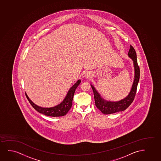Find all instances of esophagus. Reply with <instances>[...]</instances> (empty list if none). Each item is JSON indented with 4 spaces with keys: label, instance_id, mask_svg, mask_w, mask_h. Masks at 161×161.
I'll use <instances>...</instances> for the list:
<instances>
[{
    "label": "esophagus",
    "instance_id": "obj_1",
    "mask_svg": "<svg viewBox=\"0 0 161 161\" xmlns=\"http://www.w3.org/2000/svg\"><path fill=\"white\" fill-rule=\"evenodd\" d=\"M85 76H86L87 78H88V79H90L91 78V75H90V74L89 73H87L85 74Z\"/></svg>",
    "mask_w": 161,
    "mask_h": 161
}]
</instances>
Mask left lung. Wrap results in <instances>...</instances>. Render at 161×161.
I'll return each mask as SVG.
<instances>
[{
  "instance_id": "8db88e82",
  "label": "left lung",
  "mask_w": 161,
  "mask_h": 161,
  "mask_svg": "<svg viewBox=\"0 0 161 161\" xmlns=\"http://www.w3.org/2000/svg\"><path fill=\"white\" fill-rule=\"evenodd\" d=\"M128 56L131 58L133 61L135 70V76L131 91H130V93L128 95V96L126 97L125 99L115 102L109 101L108 102L103 99L100 97V94L98 93V92L95 89V88L92 85H91L93 91L96 106L104 114L108 115L125 110L132 104L134 97L136 96L137 86L140 78V68L137 62V57L136 50L131 45H130Z\"/></svg>"
}]
</instances>
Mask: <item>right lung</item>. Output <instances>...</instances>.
Segmentation results:
<instances>
[{
    "label": "right lung",
    "instance_id": "right-lung-1",
    "mask_svg": "<svg viewBox=\"0 0 161 161\" xmlns=\"http://www.w3.org/2000/svg\"><path fill=\"white\" fill-rule=\"evenodd\" d=\"M80 82H81V80H79L73 86L70 88V89L68 92L67 96L63 102L56 107H52V108H42V107H39L30 100V99L28 98L27 94H25V96L27 97V98L31 106L39 113L46 116H52V117L62 116L66 115L71 108L73 104V99L75 90L76 89L77 86L79 85Z\"/></svg>",
    "mask_w": 161,
    "mask_h": 161
}]
</instances>
